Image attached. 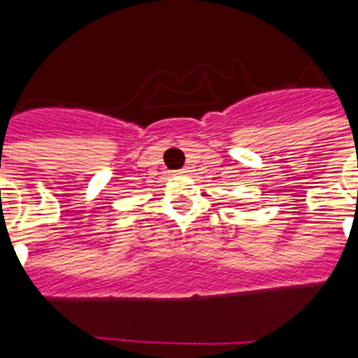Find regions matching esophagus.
Here are the masks:
<instances>
[{
  "label": "esophagus",
  "instance_id": "1",
  "mask_svg": "<svg viewBox=\"0 0 358 358\" xmlns=\"http://www.w3.org/2000/svg\"><path fill=\"white\" fill-rule=\"evenodd\" d=\"M189 173H191L189 167H184L182 171H178V174H189Z\"/></svg>",
  "mask_w": 358,
  "mask_h": 358
}]
</instances>
